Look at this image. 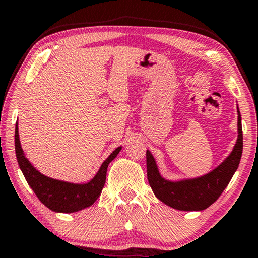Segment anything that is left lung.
<instances>
[{"mask_svg":"<svg viewBox=\"0 0 258 258\" xmlns=\"http://www.w3.org/2000/svg\"><path fill=\"white\" fill-rule=\"evenodd\" d=\"M238 112V138L230 156L210 173L196 179L170 181L164 179L157 169L156 160L146 151L147 180L158 199L169 207L181 211H201L217 201L225 190L241 161L243 132L241 114Z\"/></svg>","mask_w":258,"mask_h":258,"instance_id":"8db88e82","label":"left lung"}]
</instances>
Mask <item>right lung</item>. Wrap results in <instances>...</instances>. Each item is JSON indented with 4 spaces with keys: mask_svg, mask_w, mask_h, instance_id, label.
I'll list each match as a JSON object with an SVG mask.
<instances>
[{
    "mask_svg": "<svg viewBox=\"0 0 258 258\" xmlns=\"http://www.w3.org/2000/svg\"><path fill=\"white\" fill-rule=\"evenodd\" d=\"M121 147H118L109 154L107 159L102 163L98 173L87 184L66 183V181L43 176L29 163V160L25 157L21 144H20L19 128H17L16 122L15 152L20 169H21L27 183L35 192L41 203H43L48 209L55 212L71 214V212H77L91 207L99 198L102 187H104L108 164L118 156Z\"/></svg>",
    "mask_w": 258,
    "mask_h": 258,
    "instance_id": "right-lung-1",
    "label": "right lung"
}]
</instances>
